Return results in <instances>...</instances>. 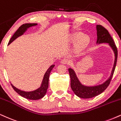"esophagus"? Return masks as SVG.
Returning <instances> with one entry per match:
<instances>
[{
	"instance_id": "34e87169",
	"label": "esophagus",
	"mask_w": 121,
	"mask_h": 121,
	"mask_svg": "<svg viewBox=\"0 0 121 121\" xmlns=\"http://www.w3.org/2000/svg\"><path fill=\"white\" fill-rule=\"evenodd\" d=\"M61 62L62 64H69L70 62V60L67 59H63L61 60Z\"/></svg>"
}]
</instances>
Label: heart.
<instances>
[{"label": "heart", "mask_w": 121, "mask_h": 121, "mask_svg": "<svg viewBox=\"0 0 121 121\" xmlns=\"http://www.w3.org/2000/svg\"><path fill=\"white\" fill-rule=\"evenodd\" d=\"M82 35V34L81 33H78L75 34V35L73 38V41H77V40L80 39L76 46V51L77 52L82 51L83 49L85 48L88 46L90 42V39L87 36H83L81 37ZM80 37L81 38V39L80 38Z\"/></svg>", "instance_id": "b5f03b06"}]
</instances>
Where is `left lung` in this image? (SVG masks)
<instances>
[{
  "instance_id": "8db88e82",
  "label": "left lung",
  "mask_w": 121,
  "mask_h": 121,
  "mask_svg": "<svg viewBox=\"0 0 121 121\" xmlns=\"http://www.w3.org/2000/svg\"><path fill=\"white\" fill-rule=\"evenodd\" d=\"M96 29L97 36V43H109L110 46L113 49L115 53L114 64L110 78L103 84L94 87H87L83 86L79 82V80L77 78L73 70L71 69V68H69L68 69L71 79V88H72L73 91L74 92V94L76 95L77 96L83 99H90L96 96L101 94L103 91L105 90L106 88L109 85L110 81H111L112 77H113V74H114L116 64H117L118 56L117 48L116 44H115L114 40L112 38L111 35H110L107 29L105 28L104 26H103L102 25H97L96 26Z\"/></svg>"
}]
</instances>
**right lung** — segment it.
<instances>
[{
    "label": "right lung",
    "mask_w": 121,
    "mask_h": 121,
    "mask_svg": "<svg viewBox=\"0 0 121 121\" xmlns=\"http://www.w3.org/2000/svg\"><path fill=\"white\" fill-rule=\"evenodd\" d=\"M37 25V24H25L22 25L21 26L17 29V31L14 33V34L13 35V36L9 40L8 44H9L12 42L13 41L14 39H16L19 36L21 35L22 34H24V33L26 31L27 28H28L29 27ZM54 66L55 65H51V66L49 67V69L47 70L46 73L44 74V78L43 79V82H42L41 87L40 88H39L38 89L35 90V91H31V92H25V91H21V90L16 88L15 87L13 86L11 83L12 87L14 90V91L18 93L20 95L25 97V98L27 99L35 100L42 99L46 95L47 92V90L48 87L49 74H50L51 72V70Z\"/></svg>",
    "instance_id": "add662e5"
}]
</instances>
